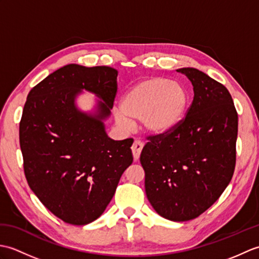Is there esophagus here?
Listing matches in <instances>:
<instances>
[{"instance_id": "esophagus-1", "label": "esophagus", "mask_w": 259, "mask_h": 259, "mask_svg": "<svg viewBox=\"0 0 259 259\" xmlns=\"http://www.w3.org/2000/svg\"><path fill=\"white\" fill-rule=\"evenodd\" d=\"M142 148H144V142H142L141 140H135L133 147H131V150H133V155H134L135 160H138L139 159Z\"/></svg>"}]
</instances>
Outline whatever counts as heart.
Wrapping results in <instances>:
<instances>
[{"mask_svg": "<svg viewBox=\"0 0 259 259\" xmlns=\"http://www.w3.org/2000/svg\"><path fill=\"white\" fill-rule=\"evenodd\" d=\"M186 88L164 78H151L140 82L125 93L121 109L114 117L120 126H131L128 119L141 120L142 128L150 135H167L183 122L189 108Z\"/></svg>", "mask_w": 259, "mask_h": 259, "instance_id": "b5f03b06", "label": "heart"}]
</instances>
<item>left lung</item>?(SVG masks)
Here are the masks:
<instances>
[{"instance_id": "left-lung-1", "label": "left lung", "mask_w": 259, "mask_h": 259, "mask_svg": "<svg viewBox=\"0 0 259 259\" xmlns=\"http://www.w3.org/2000/svg\"><path fill=\"white\" fill-rule=\"evenodd\" d=\"M177 71L191 81L194 100L177 129L147 137L140 162L153 209L187 222L212 206L233 178L238 114L224 84L194 68Z\"/></svg>"}]
</instances>
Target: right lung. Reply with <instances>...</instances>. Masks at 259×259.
Segmentation results:
<instances>
[{
    "instance_id": "right-lung-1",
    "label": "right lung",
    "mask_w": 259,
    "mask_h": 259,
    "mask_svg": "<svg viewBox=\"0 0 259 259\" xmlns=\"http://www.w3.org/2000/svg\"><path fill=\"white\" fill-rule=\"evenodd\" d=\"M118 71L68 64L33 87L20 121V147L30 188L54 216L71 225L99 218L134 161V139H110L102 120L117 96ZM101 98L96 116L79 112L82 89Z\"/></svg>"
}]
</instances>
